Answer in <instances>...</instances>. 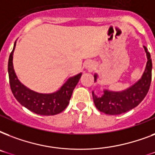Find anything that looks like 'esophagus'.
<instances>
[{
  "label": "esophagus",
  "instance_id": "1",
  "mask_svg": "<svg viewBox=\"0 0 155 155\" xmlns=\"http://www.w3.org/2000/svg\"><path fill=\"white\" fill-rule=\"evenodd\" d=\"M85 68L88 71H92L94 69V63L91 60H88L87 63H85Z\"/></svg>",
  "mask_w": 155,
  "mask_h": 155
}]
</instances>
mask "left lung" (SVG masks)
<instances>
[{
  "instance_id": "left-lung-1",
  "label": "left lung",
  "mask_w": 155,
  "mask_h": 155,
  "mask_svg": "<svg viewBox=\"0 0 155 155\" xmlns=\"http://www.w3.org/2000/svg\"><path fill=\"white\" fill-rule=\"evenodd\" d=\"M147 63L142 78L135 84L122 92H112L104 90L101 97H97L92 92V97L97 108L102 113L108 115H118L126 113L135 108L143 101L150 89L152 76V61L150 52L146 47ZM97 75H94L96 82Z\"/></svg>"
}]
</instances>
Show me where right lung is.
Segmentation results:
<instances>
[{"mask_svg": "<svg viewBox=\"0 0 155 155\" xmlns=\"http://www.w3.org/2000/svg\"><path fill=\"white\" fill-rule=\"evenodd\" d=\"M16 42L8 63L9 84L13 96L19 103L33 113L43 116L56 115L63 112L70 101L73 90L79 82L81 73L69 78L60 89L51 94L34 92L21 84L17 77L13 66V54Z\"/></svg>", "mask_w": 155, "mask_h": 155, "instance_id": "add662e5", "label": "right lung"}]
</instances>
